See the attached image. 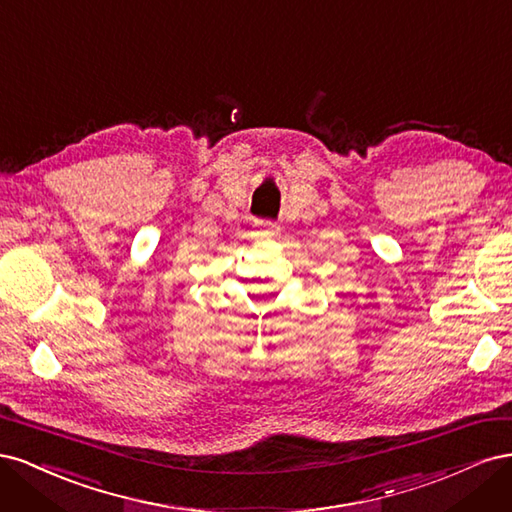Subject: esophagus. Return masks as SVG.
Here are the masks:
<instances>
[{
  "label": "esophagus",
  "instance_id": "obj_1",
  "mask_svg": "<svg viewBox=\"0 0 512 512\" xmlns=\"http://www.w3.org/2000/svg\"><path fill=\"white\" fill-rule=\"evenodd\" d=\"M260 235L277 237V235H280V226H277L275 222H260Z\"/></svg>",
  "mask_w": 512,
  "mask_h": 512
}]
</instances>
